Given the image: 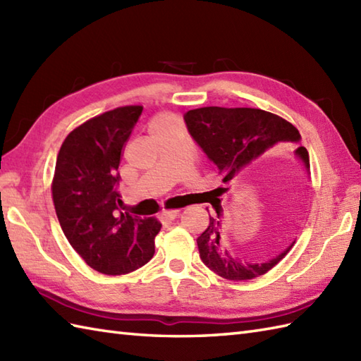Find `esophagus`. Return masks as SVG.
Wrapping results in <instances>:
<instances>
[{"instance_id":"esophagus-1","label":"esophagus","mask_w":361,"mask_h":361,"mask_svg":"<svg viewBox=\"0 0 361 361\" xmlns=\"http://www.w3.org/2000/svg\"><path fill=\"white\" fill-rule=\"evenodd\" d=\"M176 216H178V211H176V209L161 212V217H163L164 220H173V219H176Z\"/></svg>"}]
</instances>
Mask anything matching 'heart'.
<instances>
[{
  "label": "heart",
  "mask_w": 361,
  "mask_h": 361,
  "mask_svg": "<svg viewBox=\"0 0 361 361\" xmlns=\"http://www.w3.org/2000/svg\"><path fill=\"white\" fill-rule=\"evenodd\" d=\"M173 122H176V121H175V118L171 116V114H166V113L158 114V116H155V118H153V121H152L150 132L155 133V132H158V130H161V128H166L169 126H172Z\"/></svg>",
  "instance_id": "1"
}]
</instances>
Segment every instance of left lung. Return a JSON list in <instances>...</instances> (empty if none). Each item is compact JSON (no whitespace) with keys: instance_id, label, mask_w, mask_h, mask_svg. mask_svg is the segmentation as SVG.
<instances>
[{"instance_id":"left-lung-1","label":"left lung","mask_w":361,"mask_h":361,"mask_svg":"<svg viewBox=\"0 0 361 361\" xmlns=\"http://www.w3.org/2000/svg\"><path fill=\"white\" fill-rule=\"evenodd\" d=\"M189 133L214 164L219 167L221 181L228 186L233 180H239L248 171L251 164L257 161L265 152L273 149L279 142H299L301 135L298 128L278 114L260 109H225V106H203V109L189 110L185 114ZM296 155L309 164V152L302 145L295 150ZM229 188L214 189L221 195ZM220 200L212 203L217 216H209L208 228L198 235L197 245L200 259L211 271L228 281H250L270 271L287 256L293 247L282 251L267 262H243L234 259L224 250L220 240Z\"/></svg>"}]
</instances>
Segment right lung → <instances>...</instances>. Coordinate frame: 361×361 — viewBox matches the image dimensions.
<instances>
[{
  "label": "right lung",
  "mask_w": 361,
  "mask_h": 361,
  "mask_svg": "<svg viewBox=\"0 0 361 361\" xmlns=\"http://www.w3.org/2000/svg\"><path fill=\"white\" fill-rule=\"evenodd\" d=\"M141 113V105L118 106L75 127L60 147L51 185L68 242L88 267L109 276L147 264L161 229L155 217L119 209L118 169Z\"/></svg>",
  "instance_id": "right-lung-1"
}]
</instances>
